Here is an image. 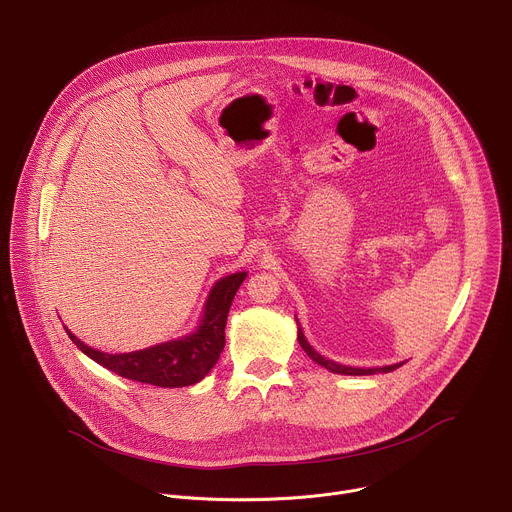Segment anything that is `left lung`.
I'll list each match as a JSON object with an SVG mask.
<instances>
[{
    "label": "left lung",
    "instance_id": "1",
    "mask_svg": "<svg viewBox=\"0 0 512 512\" xmlns=\"http://www.w3.org/2000/svg\"><path fill=\"white\" fill-rule=\"evenodd\" d=\"M298 342H300V346L306 350V354H308L314 362H318L320 367H324V369H328L330 373H336V375H375V373H391V371L399 369L401 364H403V362H399V364H391V367H381V369H354V367H344V364H338V362H332V360L320 356V354L308 344V340H306L302 328H298Z\"/></svg>",
    "mask_w": 512,
    "mask_h": 512
}]
</instances>
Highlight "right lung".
Returning a JSON list of instances; mask_svg holds the SVG:
<instances>
[{"label":"right lung","instance_id":"obj_1","mask_svg":"<svg viewBox=\"0 0 512 512\" xmlns=\"http://www.w3.org/2000/svg\"><path fill=\"white\" fill-rule=\"evenodd\" d=\"M247 273H233L216 281L204 306V316L198 330L180 340L162 342L150 348L107 354L81 342L75 334L68 336L87 356L101 367L117 373L123 379L148 383L156 387H188L204 379L216 364L225 348V326L237 289L245 281Z\"/></svg>","mask_w":512,"mask_h":512}]
</instances>
